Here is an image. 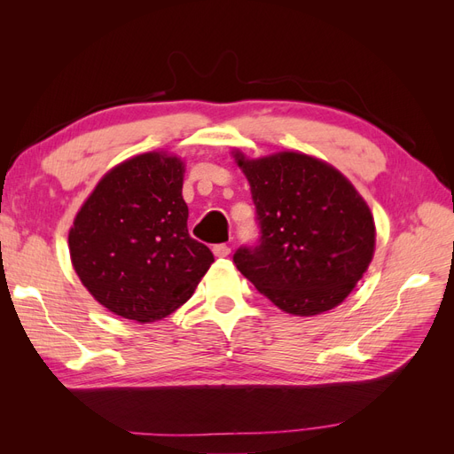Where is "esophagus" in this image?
<instances>
[{
    "mask_svg": "<svg viewBox=\"0 0 454 454\" xmlns=\"http://www.w3.org/2000/svg\"><path fill=\"white\" fill-rule=\"evenodd\" d=\"M212 252H214L215 257H227L231 254V248H229L227 244H215L214 248H212Z\"/></svg>",
    "mask_w": 454,
    "mask_h": 454,
    "instance_id": "34e87169",
    "label": "esophagus"
}]
</instances>
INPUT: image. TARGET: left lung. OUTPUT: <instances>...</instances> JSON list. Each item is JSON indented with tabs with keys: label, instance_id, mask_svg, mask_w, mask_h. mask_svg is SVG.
Listing matches in <instances>:
<instances>
[{
	"label": "left lung",
	"instance_id": "8db88e82",
	"mask_svg": "<svg viewBox=\"0 0 454 454\" xmlns=\"http://www.w3.org/2000/svg\"><path fill=\"white\" fill-rule=\"evenodd\" d=\"M237 164L250 182L259 240L232 255L237 269L278 309L332 310L364 277L375 222L354 185L332 164L284 151Z\"/></svg>",
	"mask_w": 454,
	"mask_h": 454
}]
</instances>
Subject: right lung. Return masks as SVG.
<instances>
[{"label":"right lung","instance_id":"1","mask_svg":"<svg viewBox=\"0 0 454 454\" xmlns=\"http://www.w3.org/2000/svg\"><path fill=\"white\" fill-rule=\"evenodd\" d=\"M184 162L144 153L109 170L70 229V255L92 297L122 318L155 322L193 295L214 263L191 239Z\"/></svg>","mask_w":454,"mask_h":454}]
</instances>
